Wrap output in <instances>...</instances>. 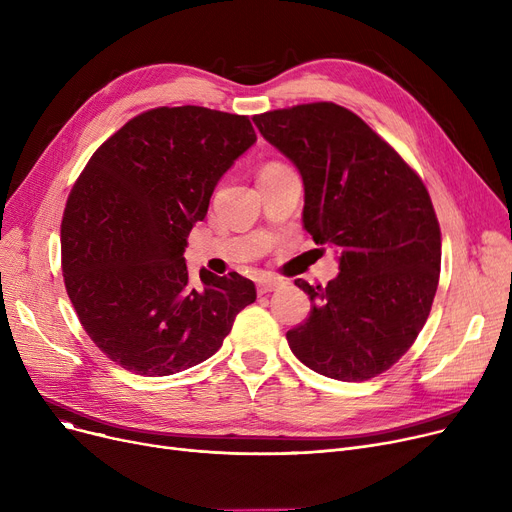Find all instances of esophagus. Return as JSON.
Instances as JSON below:
<instances>
[{"label":"esophagus","mask_w":512,"mask_h":512,"mask_svg":"<svg viewBox=\"0 0 512 512\" xmlns=\"http://www.w3.org/2000/svg\"><path fill=\"white\" fill-rule=\"evenodd\" d=\"M282 284H284V282H282L280 278H272V276H267V278L259 280V284H257V290H259V294H265V292H272V290L280 288Z\"/></svg>","instance_id":"esophagus-1"}]
</instances>
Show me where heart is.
<instances>
[{
	"instance_id": "heart-1",
	"label": "heart",
	"mask_w": 512,
	"mask_h": 512,
	"mask_svg": "<svg viewBox=\"0 0 512 512\" xmlns=\"http://www.w3.org/2000/svg\"><path fill=\"white\" fill-rule=\"evenodd\" d=\"M272 166H276V164H270V166H265V168H272Z\"/></svg>"
}]
</instances>
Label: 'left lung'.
I'll return each instance as SVG.
<instances>
[{
	"instance_id": "1",
	"label": "left lung",
	"mask_w": 512,
	"mask_h": 512,
	"mask_svg": "<svg viewBox=\"0 0 512 512\" xmlns=\"http://www.w3.org/2000/svg\"><path fill=\"white\" fill-rule=\"evenodd\" d=\"M253 122L303 178L305 230L338 253L326 286L294 280L313 309L286 332L290 351L326 378L369 380L409 351L432 309L442 261L432 199L405 159L336 103Z\"/></svg>"
}]
</instances>
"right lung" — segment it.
Segmentation results:
<instances>
[{"label":"right lung","instance_id":"obj_1","mask_svg":"<svg viewBox=\"0 0 512 512\" xmlns=\"http://www.w3.org/2000/svg\"><path fill=\"white\" fill-rule=\"evenodd\" d=\"M257 141L247 116L157 107L89 159L66 203L62 270L80 324L116 365L161 378L209 359L257 299L232 272L188 280V232L213 188Z\"/></svg>","mask_w":512,"mask_h":512}]
</instances>
